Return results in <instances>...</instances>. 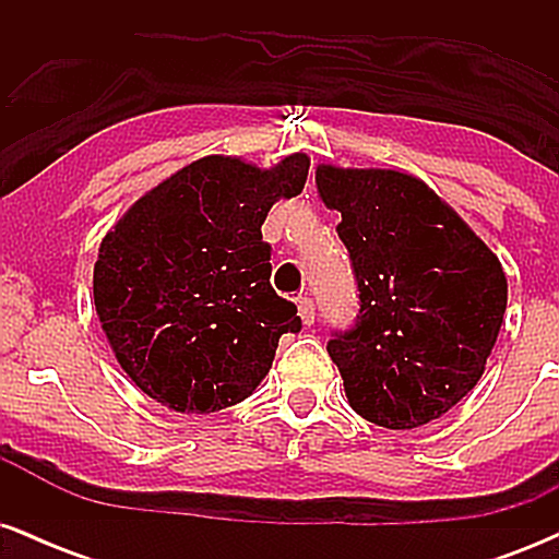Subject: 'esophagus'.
I'll return each instance as SVG.
<instances>
[{
    "instance_id": "1",
    "label": "esophagus",
    "mask_w": 559,
    "mask_h": 559,
    "mask_svg": "<svg viewBox=\"0 0 559 559\" xmlns=\"http://www.w3.org/2000/svg\"><path fill=\"white\" fill-rule=\"evenodd\" d=\"M297 307H299V318H301V323H305V325H312V323H316V301H312L310 297H299Z\"/></svg>"
}]
</instances>
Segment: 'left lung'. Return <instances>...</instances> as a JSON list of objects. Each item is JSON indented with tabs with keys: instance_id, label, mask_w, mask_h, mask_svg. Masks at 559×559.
<instances>
[{
	"instance_id": "8db88e82",
	"label": "left lung",
	"mask_w": 559,
	"mask_h": 559,
	"mask_svg": "<svg viewBox=\"0 0 559 559\" xmlns=\"http://www.w3.org/2000/svg\"><path fill=\"white\" fill-rule=\"evenodd\" d=\"M318 194L342 213L360 316L329 355L352 409L376 426H426L484 376L507 307L502 262L420 178L318 165Z\"/></svg>"
}]
</instances>
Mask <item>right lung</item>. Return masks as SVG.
<instances>
[{
	"instance_id": "add662e5",
	"label": "right lung",
	"mask_w": 559,
	"mask_h": 559,
	"mask_svg": "<svg viewBox=\"0 0 559 559\" xmlns=\"http://www.w3.org/2000/svg\"><path fill=\"white\" fill-rule=\"evenodd\" d=\"M310 157L271 170L210 155L146 191L99 243L94 307L120 368L176 413L247 400L271 370L297 305L271 286L262 223L305 189Z\"/></svg>"
}]
</instances>
